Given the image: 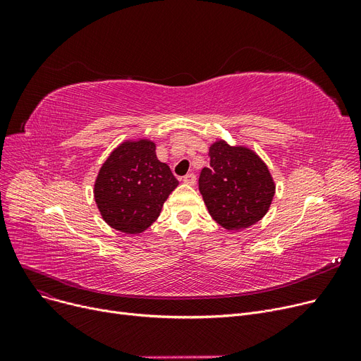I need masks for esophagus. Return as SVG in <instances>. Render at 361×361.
<instances>
[{
	"instance_id": "34e87169",
	"label": "esophagus",
	"mask_w": 361,
	"mask_h": 361,
	"mask_svg": "<svg viewBox=\"0 0 361 361\" xmlns=\"http://www.w3.org/2000/svg\"><path fill=\"white\" fill-rule=\"evenodd\" d=\"M184 184L187 185H195L196 184V176L195 174H187L184 178H183Z\"/></svg>"
}]
</instances>
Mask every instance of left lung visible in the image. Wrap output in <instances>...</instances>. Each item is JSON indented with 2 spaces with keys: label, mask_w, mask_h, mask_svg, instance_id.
<instances>
[{
  "label": "left lung",
  "mask_w": 361,
  "mask_h": 361,
  "mask_svg": "<svg viewBox=\"0 0 361 361\" xmlns=\"http://www.w3.org/2000/svg\"><path fill=\"white\" fill-rule=\"evenodd\" d=\"M209 157L211 166L199 178L207 211L225 230L249 228L268 214L275 196L268 165L253 149L222 139L209 146Z\"/></svg>",
  "instance_id": "8db88e82"
}]
</instances>
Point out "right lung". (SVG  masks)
<instances>
[{
	"label": "right lung",
	"instance_id": "1",
	"mask_svg": "<svg viewBox=\"0 0 361 361\" xmlns=\"http://www.w3.org/2000/svg\"><path fill=\"white\" fill-rule=\"evenodd\" d=\"M178 180L157 158L149 139H128L114 149L99 168L93 197L102 219L126 234H140L154 224Z\"/></svg>",
	"mask_w": 361,
	"mask_h": 361
}]
</instances>
